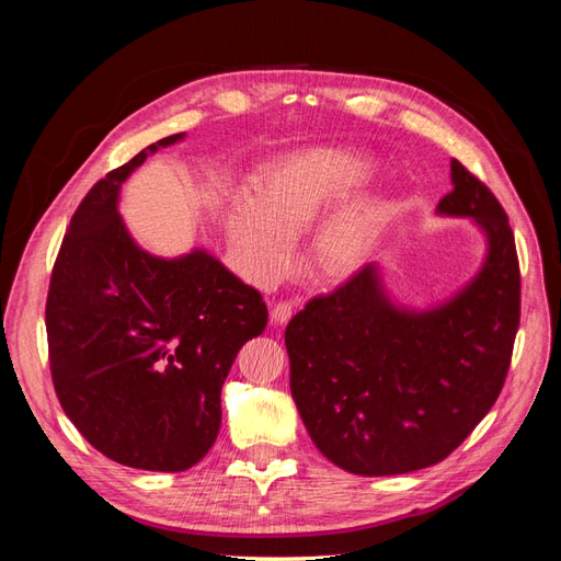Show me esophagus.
I'll use <instances>...</instances> for the list:
<instances>
[{
    "mask_svg": "<svg viewBox=\"0 0 561 561\" xmlns=\"http://www.w3.org/2000/svg\"><path fill=\"white\" fill-rule=\"evenodd\" d=\"M293 318V301H285V299H280V301H276L274 307H271V320L274 322H287Z\"/></svg>",
    "mask_w": 561,
    "mask_h": 561,
    "instance_id": "34e87169",
    "label": "esophagus"
}]
</instances>
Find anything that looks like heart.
<instances>
[{
	"label": "heart",
	"mask_w": 561,
	"mask_h": 561,
	"mask_svg": "<svg viewBox=\"0 0 561 561\" xmlns=\"http://www.w3.org/2000/svg\"><path fill=\"white\" fill-rule=\"evenodd\" d=\"M371 163L348 149L309 147L271 161L257 192L231 196L225 225L231 250L257 285L278 283L295 260V239L348 198ZM386 206L358 198L334 210L316 233L313 260L328 276H348L375 252Z\"/></svg>",
	"instance_id": "heart-1"
}]
</instances>
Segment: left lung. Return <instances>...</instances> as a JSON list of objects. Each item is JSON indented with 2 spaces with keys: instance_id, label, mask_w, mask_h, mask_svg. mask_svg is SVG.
Returning a JSON list of instances; mask_svg holds the SVG:
<instances>
[{
  "instance_id": "left-lung-1",
  "label": "left lung",
  "mask_w": 561,
  "mask_h": 561,
  "mask_svg": "<svg viewBox=\"0 0 561 561\" xmlns=\"http://www.w3.org/2000/svg\"><path fill=\"white\" fill-rule=\"evenodd\" d=\"M454 190L439 215L472 217L489 252L447 304L398 309L379 266L313 297L285 328L290 390L313 445L365 478L447 458L494 407L519 328V262L499 198L451 159Z\"/></svg>"
}]
</instances>
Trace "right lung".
I'll return each mask as SVG.
<instances>
[{"instance_id":"1","label":"right lung","mask_w":561,"mask_h":561,"mask_svg":"<svg viewBox=\"0 0 561 561\" xmlns=\"http://www.w3.org/2000/svg\"><path fill=\"white\" fill-rule=\"evenodd\" d=\"M168 135L114 168L70 219L46 297L48 363L77 431L112 461L159 472L196 466L222 423V383L266 304L213 254L161 260L130 239L122 182Z\"/></svg>"}]
</instances>
